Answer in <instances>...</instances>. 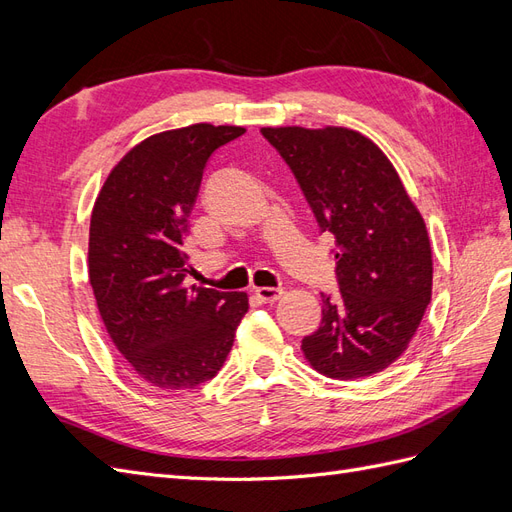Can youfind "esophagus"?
Here are the masks:
<instances>
[{"instance_id": "esophagus-1", "label": "esophagus", "mask_w": 512, "mask_h": 512, "mask_svg": "<svg viewBox=\"0 0 512 512\" xmlns=\"http://www.w3.org/2000/svg\"><path fill=\"white\" fill-rule=\"evenodd\" d=\"M254 294H256V299L262 303H275L282 297L284 290L282 288H256Z\"/></svg>"}]
</instances>
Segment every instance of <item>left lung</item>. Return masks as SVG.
Returning <instances> with one entry per match:
<instances>
[{"label":"left lung","mask_w":512,"mask_h":512,"mask_svg":"<svg viewBox=\"0 0 512 512\" xmlns=\"http://www.w3.org/2000/svg\"><path fill=\"white\" fill-rule=\"evenodd\" d=\"M337 245L339 294H322V322L303 337L322 376L356 380L395 363L431 301L433 262L423 215L395 166L348 128H262Z\"/></svg>","instance_id":"8db88e82"}]
</instances>
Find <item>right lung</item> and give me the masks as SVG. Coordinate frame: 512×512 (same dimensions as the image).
Masks as SVG:
<instances>
[{"label": "right lung", "instance_id": "1", "mask_svg": "<svg viewBox=\"0 0 512 512\" xmlns=\"http://www.w3.org/2000/svg\"><path fill=\"white\" fill-rule=\"evenodd\" d=\"M245 128L194 123L145 138L106 177L91 211L89 284L108 337L162 391L194 389L224 365L245 292L185 286L183 237L211 153Z\"/></svg>", "mask_w": 512, "mask_h": 512}]
</instances>
